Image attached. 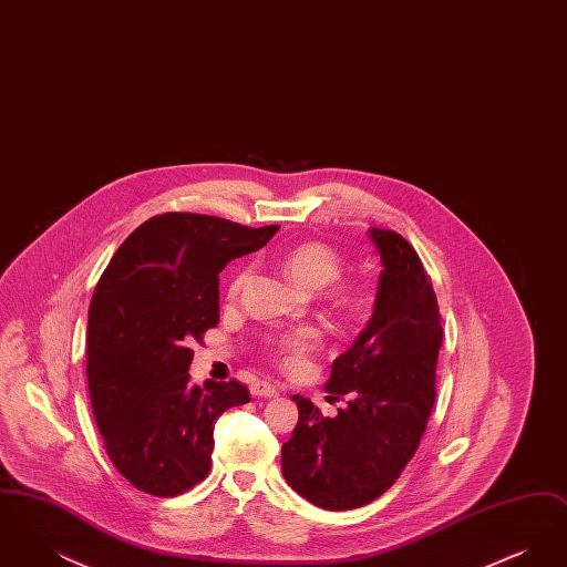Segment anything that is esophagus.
Segmentation results:
<instances>
[{"mask_svg": "<svg viewBox=\"0 0 567 567\" xmlns=\"http://www.w3.org/2000/svg\"><path fill=\"white\" fill-rule=\"evenodd\" d=\"M252 398H276L278 395V386L271 382H255L250 386Z\"/></svg>", "mask_w": 567, "mask_h": 567, "instance_id": "esophagus-1", "label": "esophagus"}]
</instances>
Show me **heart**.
<instances>
[{
	"label": "heart",
	"mask_w": 567,
	"mask_h": 567,
	"mask_svg": "<svg viewBox=\"0 0 567 567\" xmlns=\"http://www.w3.org/2000/svg\"><path fill=\"white\" fill-rule=\"evenodd\" d=\"M282 268L289 276V280L297 285L299 289H321L329 285L331 280L338 278L340 274V257L336 255L333 248H329L323 243H301L287 250L282 257ZM243 285V276L234 280L231 285V296L238 293ZM317 331L315 329H297L287 336H280L274 347L280 352L282 361L291 368H297L306 354L317 347Z\"/></svg>",
	"instance_id": "heart-1"
}]
</instances>
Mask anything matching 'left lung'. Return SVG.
Wrapping results in <instances>:
<instances>
[{"mask_svg": "<svg viewBox=\"0 0 567 567\" xmlns=\"http://www.w3.org/2000/svg\"><path fill=\"white\" fill-rule=\"evenodd\" d=\"M382 270L365 329L336 357L324 391L349 395L323 416L293 395L299 421L282 444V476L310 504L352 511L393 485L419 449L435 402L442 324L432 280L395 231L368 229Z\"/></svg>", "mask_w": 567, "mask_h": 567, "instance_id": "8db88e82", "label": "left lung"}]
</instances>
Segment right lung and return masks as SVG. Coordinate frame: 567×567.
Segmentation results:
<instances>
[{"label":"right lung","mask_w":567,"mask_h":567,"mask_svg":"<svg viewBox=\"0 0 567 567\" xmlns=\"http://www.w3.org/2000/svg\"><path fill=\"white\" fill-rule=\"evenodd\" d=\"M278 229L167 213L110 259L89 306L86 378L109 457L135 488L174 497L204 481L216 419L250 402L236 380L193 384L189 344L218 323V274Z\"/></svg>","instance_id":"1"}]
</instances>
